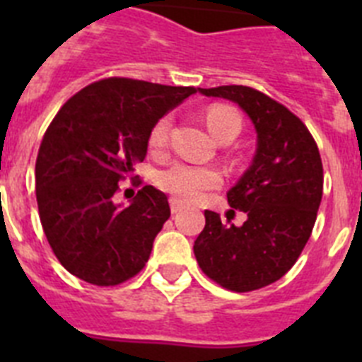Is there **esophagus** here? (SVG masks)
<instances>
[{
  "label": "esophagus",
  "mask_w": 362,
  "mask_h": 362,
  "mask_svg": "<svg viewBox=\"0 0 362 362\" xmlns=\"http://www.w3.org/2000/svg\"><path fill=\"white\" fill-rule=\"evenodd\" d=\"M170 210H172V214L181 212V210H183V203L177 199H170Z\"/></svg>",
  "instance_id": "obj_1"
}]
</instances>
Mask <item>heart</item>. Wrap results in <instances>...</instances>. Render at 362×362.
I'll use <instances>...</instances> for the list:
<instances>
[{"mask_svg":"<svg viewBox=\"0 0 362 362\" xmlns=\"http://www.w3.org/2000/svg\"><path fill=\"white\" fill-rule=\"evenodd\" d=\"M204 119H206L210 132L223 143L232 141L233 137L241 132V114L228 105L209 107ZM170 116L159 117L153 123L148 134V148L152 152L158 153L165 150L166 143H168V134H170ZM156 181H158V187L166 194L174 196V199L181 201V203H194V201L201 199L203 194L219 187L223 177L212 166H197L179 161L163 168Z\"/></svg>","mask_w":362,"mask_h":362,"instance_id":"heart-1","label":"heart"}]
</instances>
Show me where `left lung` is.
Listing matches in <instances>:
<instances>
[{
  "label": "left lung",
  "mask_w": 362,
  "mask_h": 362,
  "mask_svg": "<svg viewBox=\"0 0 362 362\" xmlns=\"http://www.w3.org/2000/svg\"><path fill=\"white\" fill-rule=\"evenodd\" d=\"M225 98L248 114L257 132L252 166L226 194L241 226L204 210L203 232L194 243L204 276L232 292H252L276 283L296 264L312 235L322 197V163L306 124L284 105L252 86L199 88ZM230 210V212H233Z\"/></svg>",
  "instance_id": "1"
}]
</instances>
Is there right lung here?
<instances>
[{
  "mask_svg": "<svg viewBox=\"0 0 362 362\" xmlns=\"http://www.w3.org/2000/svg\"><path fill=\"white\" fill-rule=\"evenodd\" d=\"M192 94L194 86L107 78L59 108L37 152L36 199L47 241L72 276L116 286L145 268L170 217L168 197L150 185L129 206L114 196L145 159L153 123Z\"/></svg>",
  "mask_w": 362,
  "mask_h": 362,
  "instance_id": "add662e5",
  "label": "right lung"
}]
</instances>
